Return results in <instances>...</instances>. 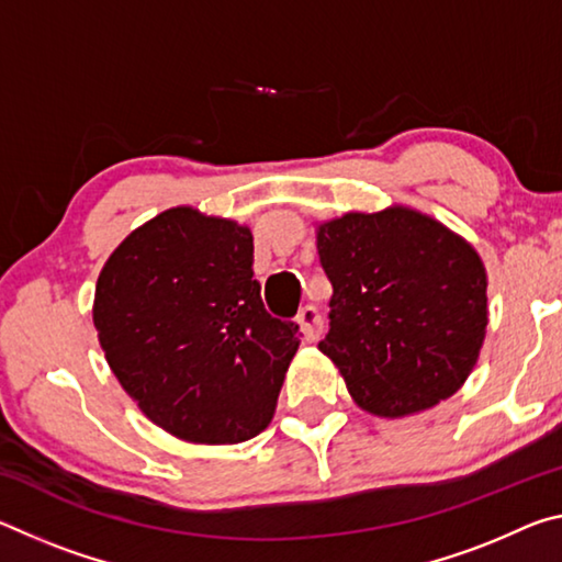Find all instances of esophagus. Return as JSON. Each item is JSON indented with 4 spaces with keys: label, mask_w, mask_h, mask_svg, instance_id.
<instances>
[{
    "label": "esophagus",
    "mask_w": 562,
    "mask_h": 562,
    "mask_svg": "<svg viewBox=\"0 0 562 562\" xmlns=\"http://www.w3.org/2000/svg\"><path fill=\"white\" fill-rule=\"evenodd\" d=\"M297 327L302 331V337L307 341H315L322 335V315L315 304H307V307L300 310Z\"/></svg>",
    "instance_id": "obj_1"
}]
</instances>
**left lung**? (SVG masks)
Masks as SVG:
<instances>
[{
  "mask_svg": "<svg viewBox=\"0 0 562 562\" xmlns=\"http://www.w3.org/2000/svg\"><path fill=\"white\" fill-rule=\"evenodd\" d=\"M331 282L335 361L357 406L384 418L426 412L459 392L486 339V268L461 235L392 205L317 227Z\"/></svg>",
  "mask_w": 562,
  "mask_h": 562,
  "instance_id": "1",
  "label": "left lung"
}]
</instances>
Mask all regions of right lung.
Listing matches in <instances>:
<instances>
[{
	"instance_id": "1",
	"label": "right lung",
	"mask_w": 562,
	"mask_h": 562,
	"mask_svg": "<svg viewBox=\"0 0 562 562\" xmlns=\"http://www.w3.org/2000/svg\"><path fill=\"white\" fill-rule=\"evenodd\" d=\"M93 327L126 394L190 443H240L268 429L300 347L265 310L252 233L180 205L136 227L103 265Z\"/></svg>"
}]
</instances>
